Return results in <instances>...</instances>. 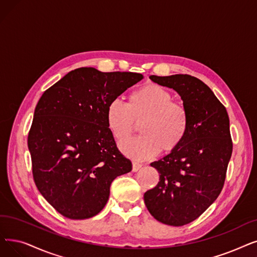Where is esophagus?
Returning <instances> with one entry per match:
<instances>
[{"mask_svg": "<svg viewBox=\"0 0 257 257\" xmlns=\"http://www.w3.org/2000/svg\"><path fill=\"white\" fill-rule=\"evenodd\" d=\"M142 164L137 163V162H132V171L133 172H138L142 168Z\"/></svg>", "mask_w": 257, "mask_h": 257, "instance_id": "esophagus-1", "label": "esophagus"}]
</instances>
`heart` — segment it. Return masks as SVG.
Listing matches in <instances>:
<instances>
[{
    "label": "heart",
    "instance_id": "b5f03b06",
    "mask_svg": "<svg viewBox=\"0 0 257 257\" xmlns=\"http://www.w3.org/2000/svg\"><path fill=\"white\" fill-rule=\"evenodd\" d=\"M106 121L117 142L129 139L141 124L142 137L124 142L120 150L136 160H147L160 151L169 154L183 144L189 129L186 107L172 101L165 87L148 83L130 93L128 104L113 99L107 106Z\"/></svg>",
    "mask_w": 257,
    "mask_h": 257
}]
</instances>
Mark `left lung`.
I'll return each instance as SVG.
<instances>
[{
	"mask_svg": "<svg viewBox=\"0 0 257 257\" xmlns=\"http://www.w3.org/2000/svg\"><path fill=\"white\" fill-rule=\"evenodd\" d=\"M150 80L180 94L189 129L175 151L150 165L160 182L144 194L150 214L165 225L189 224L213 204L224 187L232 154L229 116L211 89L189 74L151 75Z\"/></svg>",
	"mask_w": 257,
	"mask_h": 257,
	"instance_id": "1",
	"label": "left lung"
}]
</instances>
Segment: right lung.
Segmentation results:
<instances>
[{"label": "right lung", "mask_w": 257, "mask_h": 257, "mask_svg": "<svg viewBox=\"0 0 257 257\" xmlns=\"http://www.w3.org/2000/svg\"><path fill=\"white\" fill-rule=\"evenodd\" d=\"M136 72L82 67L43 93L28 135L33 180L63 216L90 218L108 202L115 177L132 170L107 126L108 104L141 80Z\"/></svg>", "instance_id": "obj_1"}]
</instances>
